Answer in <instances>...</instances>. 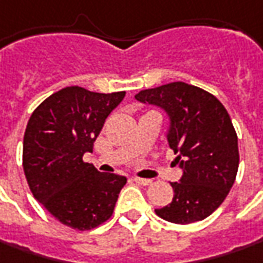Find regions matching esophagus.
<instances>
[{"mask_svg":"<svg viewBox=\"0 0 263 263\" xmlns=\"http://www.w3.org/2000/svg\"><path fill=\"white\" fill-rule=\"evenodd\" d=\"M132 180H134L135 183H140V185H144V186H148L153 183V180H151V179H142V177H134Z\"/></svg>","mask_w":263,"mask_h":263,"instance_id":"obj_1","label":"esophagus"}]
</instances>
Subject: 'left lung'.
Masks as SVG:
<instances>
[{"label": "left lung", "instance_id": "left-lung-1", "mask_svg": "<svg viewBox=\"0 0 263 263\" xmlns=\"http://www.w3.org/2000/svg\"><path fill=\"white\" fill-rule=\"evenodd\" d=\"M135 99L167 116L168 147L182 168L172 202L156 210L163 220L189 224L206 218L230 192L239 168L237 135L221 102L182 81L142 90Z\"/></svg>", "mask_w": 263, "mask_h": 263}]
</instances>
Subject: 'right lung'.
I'll use <instances>...</instances> for the list:
<instances>
[{
  "label": "right lung",
  "mask_w": 263,
  "mask_h": 263,
  "mask_svg": "<svg viewBox=\"0 0 263 263\" xmlns=\"http://www.w3.org/2000/svg\"><path fill=\"white\" fill-rule=\"evenodd\" d=\"M125 91L95 93L65 87L42 102L27 122L23 168L33 196L57 220L77 230H90L114 213L126 177L102 173L83 161L106 118Z\"/></svg>",
  "instance_id": "add662e5"
}]
</instances>
